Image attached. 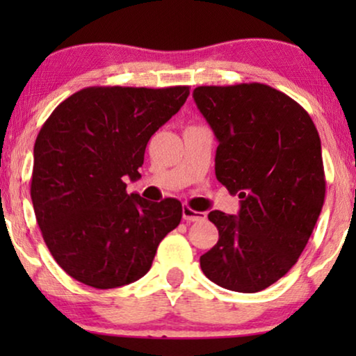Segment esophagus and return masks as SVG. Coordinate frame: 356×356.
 I'll list each match as a JSON object with an SVG mask.
<instances>
[{"instance_id":"34e87169","label":"esophagus","mask_w":356,"mask_h":356,"mask_svg":"<svg viewBox=\"0 0 356 356\" xmlns=\"http://www.w3.org/2000/svg\"><path fill=\"white\" fill-rule=\"evenodd\" d=\"M183 218L186 222H199V220H204V218H206V213L194 211V209L184 206L183 207Z\"/></svg>"}]
</instances>
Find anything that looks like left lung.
<instances>
[{
    "label": "left lung",
    "instance_id": "1",
    "mask_svg": "<svg viewBox=\"0 0 356 356\" xmlns=\"http://www.w3.org/2000/svg\"><path fill=\"white\" fill-rule=\"evenodd\" d=\"M197 108L218 139L216 177L241 199L238 216L212 211L217 245L201 256L209 280L256 293L298 261L323 209L318 129L303 106L274 87L201 86Z\"/></svg>",
    "mask_w": 356,
    "mask_h": 356
}]
</instances>
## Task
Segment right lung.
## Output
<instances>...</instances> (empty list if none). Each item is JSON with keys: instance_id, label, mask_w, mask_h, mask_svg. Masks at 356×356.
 I'll return each instance as SVG.
<instances>
[{"instance_id": "obj_1", "label": "right lung", "mask_w": 356, "mask_h": 356, "mask_svg": "<svg viewBox=\"0 0 356 356\" xmlns=\"http://www.w3.org/2000/svg\"><path fill=\"white\" fill-rule=\"evenodd\" d=\"M188 95V86L86 87L43 123L31 197L45 245L72 279L100 290L139 280L179 225L178 199L145 201L126 193L124 178H140L149 139Z\"/></svg>"}]
</instances>
